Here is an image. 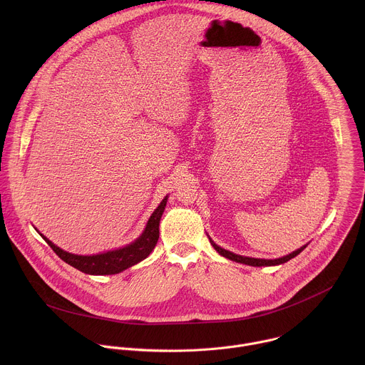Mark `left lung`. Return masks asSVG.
<instances>
[{"label":"left lung","mask_w":365,"mask_h":365,"mask_svg":"<svg viewBox=\"0 0 365 365\" xmlns=\"http://www.w3.org/2000/svg\"><path fill=\"white\" fill-rule=\"evenodd\" d=\"M210 241H211L212 247L218 251L220 255H222V257H225V258H228V259H232V262H235V263H241V264H247V266H252V267H269V266H279V264H283V263L289 262V259H292L293 257H296L297 254H300V252L307 247V244H306V245H302L300 248H297V250H294L293 252H290V254H287V255H283V257H280V258L266 259V258H254V257L240 255V254L231 252V251H228V250L220 247L218 244H215V242L212 241V238H210Z\"/></svg>","instance_id":"left-lung-1"}]
</instances>
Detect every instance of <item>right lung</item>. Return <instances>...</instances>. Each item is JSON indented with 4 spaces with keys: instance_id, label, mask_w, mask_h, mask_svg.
<instances>
[{
    "instance_id": "obj_1",
    "label": "right lung",
    "mask_w": 365,
    "mask_h": 365,
    "mask_svg": "<svg viewBox=\"0 0 365 365\" xmlns=\"http://www.w3.org/2000/svg\"><path fill=\"white\" fill-rule=\"evenodd\" d=\"M168 195L163 197L160 205L155 207L151 217L148 218L144 231L141 235L134 240L133 242L110 250L106 252H99V254H92V255H79V254H72L68 252L62 248H59L56 244L51 242L48 238H46L43 234H38L43 237V240L51 247L65 263L71 264L72 267L78 269L82 273L91 274V276H107V274H118L137 263L143 262L144 258L150 255V252L154 250L155 244L159 241V224L160 218L165 212V207L168 203Z\"/></svg>"
}]
</instances>
